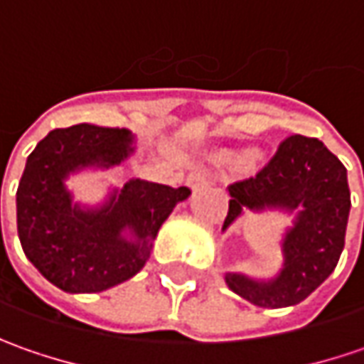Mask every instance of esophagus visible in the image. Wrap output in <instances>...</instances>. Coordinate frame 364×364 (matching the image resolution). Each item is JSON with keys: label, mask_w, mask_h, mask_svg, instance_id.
<instances>
[{"label": "esophagus", "mask_w": 364, "mask_h": 364, "mask_svg": "<svg viewBox=\"0 0 364 364\" xmlns=\"http://www.w3.org/2000/svg\"><path fill=\"white\" fill-rule=\"evenodd\" d=\"M188 186L192 190H200L204 188L206 184H208V178H206V172H203V170H198V172H192V174L188 176Z\"/></svg>", "instance_id": "obj_1"}]
</instances>
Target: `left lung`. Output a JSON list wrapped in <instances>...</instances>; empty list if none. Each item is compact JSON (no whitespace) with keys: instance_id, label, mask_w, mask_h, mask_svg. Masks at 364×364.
I'll use <instances>...</instances> for the list:
<instances>
[{"instance_id":"8db88e82","label":"left lung","mask_w":364,"mask_h":364,"mask_svg":"<svg viewBox=\"0 0 364 364\" xmlns=\"http://www.w3.org/2000/svg\"><path fill=\"white\" fill-rule=\"evenodd\" d=\"M227 231L245 210L296 213L282 241L284 265L272 279L225 273L237 296L259 308H287L306 300L334 272L350 213L346 168L316 137L289 135L253 178L229 186Z\"/></svg>"}]
</instances>
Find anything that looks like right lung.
I'll return each instance as SVG.
<instances>
[{
  "mask_svg": "<svg viewBox=\"0 0 364 364\" xmlns=\"http://www.w3.org/2000/svg\"><path fill=\"white\" fill-rule=\"evenodd\" d=\"M133 151L127 129L78 123L50 132L28 156L16 194L21 249L63 291H105L141 272L164 220L190 196L186 186L132 178L99 206L73 200L68 176L119 166Z\"/></svg>",
  "mask_w": 364,
  "mask_h": 364,
  "instance_id": "right-lung-1",
  "label": "right lung"
}]
</instances>
